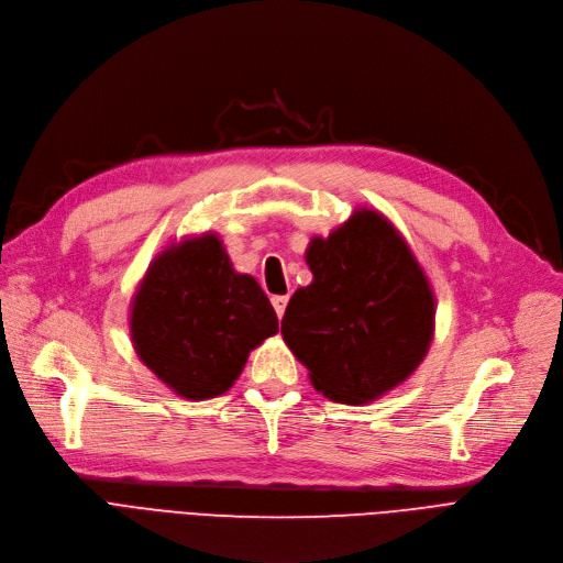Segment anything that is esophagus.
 Masks as SVG:
<instances>
[{"label":"esophagus","instance_id":"obj_1","mask_svg":"<svg viewBox=\"0 0 563 563\" xmlns=\"http://www.w3.org/2000/svg\"><path fill=\"white\" fill-rule=\"evenodd\" d=\"M286 305H288V296H275V298H273V307H275V311H277V318L284 316Z\"/></svg>","mask_w":563,"mask_h":563}]
</instances>
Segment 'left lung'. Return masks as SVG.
Returning a JSON list of instances; mask_svg holds the SVG:
<instances>
[{"mask_svg": "<svg viewBox=\"0 0 563 563\" xmlns=\"http://www.w3.org/2000/svg\"><path fill=\"white\" fill-rule=\"evenodd\" d=\"M313 282L292 292L282 320L288 347L313 387L362 406L404 383L433 339L435 302L396 229L357 210L307 250Z\"/></svg>", "mask_w": 563, "mask_h": 563, "instance_id": "1", "label": "left lung"}]
</instances>
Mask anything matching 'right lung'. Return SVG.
I'll use <instances>...</instances> for the list:
<instances>
[{"instance_id": "add662e5", "label": "right lung", "mask_w": 563, "mask_h": 563, "mask_svg": "<svg viewBox=\"0 0 563 563\" xmlns=\"http://www.w3.org/2000/svg\"><path fill=\"white\" fill-rule=\"evenodd\" d=\"M137 355L185 398L227 391L250 351L279 330L277 313L250 275H238L218 240L201 235L157 256L130 318Z\"/></svg>"}]
</instances>
